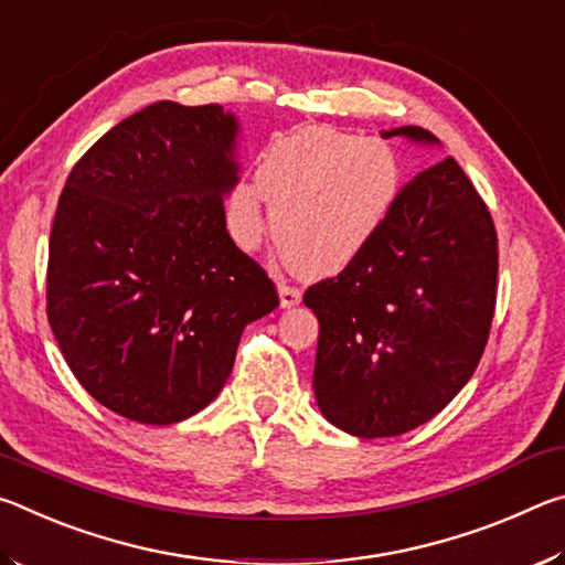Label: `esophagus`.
Here are the masks:
<instances>
[{"mask_svg":"<svg viewBox=\"0 0 565 565\" xmlns=\"http://www.w3.org/2000/svg\"><path fill=\"white\" fill-rule=\"evenodd\" d=\"M279 296H281V306H286V309H289V306H296L301 301V289L299 286H294V284H289L284 279H279Z\"/></svg>","mask_w":565,"mask_h":565,"instance_id":"34e87169","label":"esophagus"}]
</instances>
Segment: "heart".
Returning <instances> with one entry per match:
<instances>
[{"label":"heart","mask_w":565,"mask_h":565,"mask_svg":"<svg viewBox=\"0 0 565 565\" xmlns=\"http://www.w3.org/2000/svg\"><path fill=\"white\" fill-rule=\"evenodd\" d=\"M259 186L242 181L228 199V228L244 248L264 234V202L271 228L296 271L339 274L366 252L396 204L398 161L376 139L329 127H301L274 139L256 171Z\"/></svg>","instance_id":"heart-1"}]
</instances>
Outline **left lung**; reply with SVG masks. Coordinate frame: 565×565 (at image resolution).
I'll return each instance as SVG.
<instances>
[{
	"mask_svg": "<svg viewBox=\"0 0 565 565\" xmlns=\"http://www.w3.org/2000/svg\"><path fill=\"white\" fill-rule=\"evenodd\" d=\"M384 137L436 145L420 127ZM495 279L499 236L471 179L454 157L418 171L366 252L303 294L319 319L321 414L361 438L406 434L441 414L483 356Z\"/></svg>",
	"mask_w": 565,
	"mask_h": 565,
	"instance_id": "obj_1",
	"label": "left lung"
}]
</instances>
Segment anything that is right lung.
Masks as SVG:
<instances>
[{"label": "right lung", "instance_id": "1", "mask_svg": "<svg viewBox=\"0 0 565 565\" xmlns=\"http://www.w3.org/2000/svg\"><path fill=\"white\" fill-rule=\"evenodd\" d=\"M236 119L157 102L87 149L56 204L46 319L76 381L114 414L177 424L212 404L246 323L279 306L226 232Z\"/></svg>", "mask_w": 565, "mask_h": 565}]
</instances>
